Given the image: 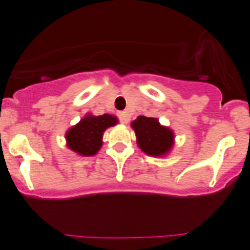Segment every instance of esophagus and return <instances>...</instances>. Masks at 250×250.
Returning a JSON list of instances; mask_svg holds the SVG:
<instances>
[{
  "instance_id": "obj_1",
  "label": "esophagus",
  "mask_w": 250,
  "mask_h": 250,
  "mask_svg": "<svg viewBox=\"0 0 250 250\" xmlns=\"http://www.w3.org/2000/svg\"><path fill=\"white\" fill-rule=\"evenodd\" d=\"M118 118H120V122L123 123V125L128 123V121H129V117L125 112H118Z\"/></svg>"
}]
</instances>
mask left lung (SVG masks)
<instances>
[{
  "instance_id": "left-lung-1",
  "label": "left lung",
  "mask_w": 250,
  "mask_h": 250,
  "mask_svg": "<svg viewBox=\"0 0 250 250\" xmlns=\"http://www.w3.org/2000/svg\"><path fill=\"white\" fill-rule=\"evenodd\" d=\"M130 125L137 135L138 146L146 155L160 157L172 150L173 132L169 128L161 125L157 118L139 116Z\"/></svg>"
}]
</instances>
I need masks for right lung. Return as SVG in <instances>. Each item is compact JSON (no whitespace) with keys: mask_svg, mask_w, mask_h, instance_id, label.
Segmentation results:
<instances>
[{"mask_svg":"<svg viewBox=\"0 0 250 250\" xmlns=\"http://www.w3.org/2000/svg\"><path fill=\"white\" fill-rule=\"evenodd\" d=\"M117 117L107 113L102 116L87 115L65 134L67 147L78 155H95L103 145L105 129L117 125Z\"/></svg>","mask_w":250,"mask_h":250,"instance_id":"add662e5","label":"right lung"}]
</instances>
